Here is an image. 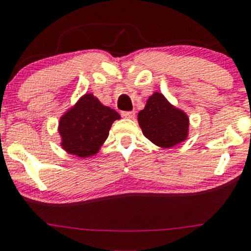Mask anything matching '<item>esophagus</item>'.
I'll list each match as a JSON object with an SVG mask.
<instances>
[{"label":"esophagus","mask_w":251,"mask_h":251,"mask_svg":"<svg viewBox=\"0 0 251 251\" xmlns=\"http://www.w3.org/2000/svg\"><path fill=\"white\" fill-rule=\"evenodd\" d=\"M123 118H127V119H132L134 118V112L133 111H123L120 113Z\"/></svg>","instance_id":"esophagus-1"}]
</instances>
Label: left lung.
<instances>
[{"instance_id": "1", "label": "left lung", "mask_w": 251, "mask_h": 251, "mask_svg": "<svg viewBox=\"0 0 251 251\" xmlns=\"http://www.w3.org/2000/svg\"><path fill=\"white\" fill-rule=\"evenodd\" d=\"M138 123L144 136L161 148L174 147L188 134L187 115L159 93L149 98L145 108L138 113Z\"/></svg>"}]
</instances>
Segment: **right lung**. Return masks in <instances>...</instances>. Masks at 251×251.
Wrapping results in <instances>:
<instances>
[{"label":"right lung","instance_id":"add662e5","mask_svg":"<svg viewBox=\"0 0 251 251\" xmlns=\"http://www.w3.org/2000/svg\"><path fill=\"white\" fill-rule=\"evenodd\" d=\"M117 119L120 115L114 109L103 106L92 94L84 95L60 119L63 149L78 157L95 155Z\"/></svg>","mask_w":251,"mask_h":251}]
</instances>
